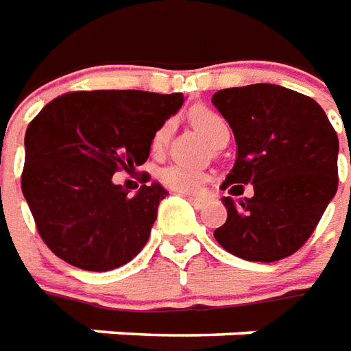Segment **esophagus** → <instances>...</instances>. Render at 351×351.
Listing matches in <instances>:
<instances>
[{"label": "esophagus", "instance_id": "obj_1", "mask_svg": "<svg viewBox=\"0 0 351 351\" xmlns=\"http://www.w3.org/2000/svg\"><path fill=\"white\" fill-rule=\"evenodd\" d=\"M183 196H185V198H187L189 202L193 204V206H195V208H200V206H202L204 202H206V198H204V196H195V195H187V193H183Z\"/></svg>", "mask_w": 351, "mask_h": 351}]
</instances>
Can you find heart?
Returning a JSON list of instances; mask_svg holds the SVG:
<instances>
[{
  "mask_svg": "<svg viewBox=\"0 0 351 351\" xmlns=\"http://www.w3.org/2000/svg\"><path fill=\"white\" fill-rule=\"evenodd\" d=\"M193 123L198 130L202 132L204 136L211 141H217L223 136H228V124L227 121L215 113L213 109L208 108H196L193 109ZM170 136V123H164L158 130L155 132L153 140H151V149L153 151H160L166 145ZM158 180L162 183L164 187L176 191V193H198L202 185L208 181V173L198 168H191L185 164H171L166 166L160 173H158Z\"/></svg>",
  "mask_w": 351,
  "mask_h": 351,
  "instance_id": "1",
  "label": "heart"
}]
</instances>
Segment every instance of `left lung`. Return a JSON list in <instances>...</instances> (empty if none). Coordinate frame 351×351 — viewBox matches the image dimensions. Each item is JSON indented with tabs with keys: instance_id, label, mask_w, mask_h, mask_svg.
Listing matches in <instances>:
<instances>
[{
	"instance_id": "obj_1",
	"label": "left lung",
	"mask_w": 351,
	"mask_h": 351,
	"mask_svg": "<svg viewBox=\"0 0 351 351\" xmlns=\"http://www.w3.org/2000/svg\"><path fill=\"white\" fill-rule=\"evenodd\" d=\"M213 106L234 132L238 158L223 189V250L245 261L274 263L299 251L339 189V138L322 106L278 84H247L213 94ZM351 162V156H350Z\"/></svg>"
}]
</instances>
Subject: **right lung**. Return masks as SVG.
Returning <instances> with one entry per match:
<instances>
[{
    "label": "right lung",
    "instance_id": "1",
    "mask_svg": "<svg viewBox=\"0 0 351 351\" xmlns=\"http://www.w3.org/2000/svg\"><path fill=\"white\" fill-rule=\"evenodd\" d=\"M181 104V92H66L28 124L22 195L56 257L108 272L140 253L168 193L153 183L128 196L113 173L147 160L155 132Z\"/></svg>",
    "mask_w": 351,
    "mask_h": 351
}]
</instances>
